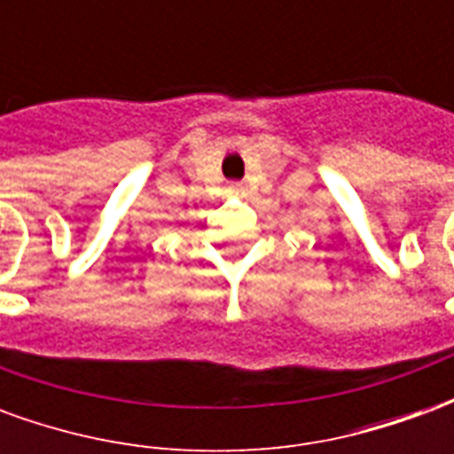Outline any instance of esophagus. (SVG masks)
Masks as SVG:
<instances>
[{
  "instance_id": "esophagus-1",
  "label": "esophagus",
  "mask_w": 454,
  "mask_h": 454,
  "mask_svg": "<svg viewBox=\"0 0 454 454\" xmlns=\"http://www.w3.org/2000/svg\"><path fill=\"white\" fill-rule=\"evenodd\" d=\"M226 194L231 197H240V194H246V184H240V182H231L226 187Z\"/></svg>"
}]
</instances>
